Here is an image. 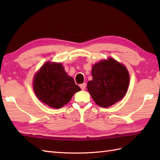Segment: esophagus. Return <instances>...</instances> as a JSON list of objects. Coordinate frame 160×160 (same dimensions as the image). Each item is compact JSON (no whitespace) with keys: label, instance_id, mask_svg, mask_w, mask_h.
<instances>
[{"label":"esophagus","instance_id":"obj_1","mask_svg":"<svg viewBox=\"0 0 160 160\" xmlns=\"http://www.w3.org/2000/svg\"><path fill=\"white\" fill-rule=\"evenodd\" d=\"M80 87L81 89H82V90L85 89V88H86V83L84 82V83H82V84H80Z\"/></svg>","mask_w":160,"mask_h":160}]
</instances>
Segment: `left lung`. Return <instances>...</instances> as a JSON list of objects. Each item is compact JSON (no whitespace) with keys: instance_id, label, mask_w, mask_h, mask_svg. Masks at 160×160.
<instances>
[{"instance_id":"1","label":"left lung","mask_w":160,"mask_h":160,"mask_svg":"<svg viewBox=\"0 0 160 160\" xmlns=\"http://www.w3.org/2000/svg\"><path fill=\"white\" fill-rule=\"evenodd\" d=\"M91 75L93 79L88 82L87 87L95 102L100 107H111L127 93L130 80L128 70L111 58L95 64Z\"/></svg>"}]
</instances>
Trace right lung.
<instances>
[{"mask_svg": "<svg viewBox=\"0 0 160 160\" xmlns=\"http://www.w3.org/2000/svg\"><path fill=\"white\" fill-rule=\"evenodd\" d=\"M33 90L43 103L54 108L67 104L80 88L64 71L61 63L47 62L33 78Z\"/></svg>", "mask_w": 160, "mask_h": 160, "instance_id": "right-lung-1", "label": "right lung"}]
</instances>
